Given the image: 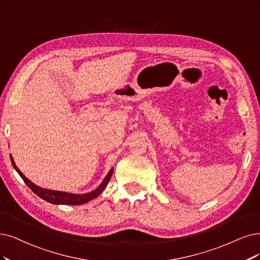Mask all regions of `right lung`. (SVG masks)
Returning a JSON list of instances; mask_svg holds the SVG:
<instances>
[{"mask_svg":"<svg viewBox=\"0 0 260 260\" xmlns=\"http://www.w3.org/2000/svg\"><path fill=\"white\" fill-rule=\"evenodd\" d=\"M11 160H12V164H13L15 170L18 172L19 176L22 178V180L24 181V183L28 187H30L37 196H40L42 199L48 201V203H50V204H53V205H72V206H76V205H82V204L88 203V201L98 197L102 193V191L105 189V187L107 186L108 182H109V180L112 176V172H113V168H111L107 174V176H106L105 179L103 180L102 183L98 187H96L94 190L90 191V193L72 194V193H66V191L43 188L41 186L34 184L32 181L28 180L22 174V172L19 170V168L15 164L14 158H13L12 155H11Z\"/></svg>","mask_w":260,"mask_h":260,"instance_id":"1","label":"right lung"}]
</instances>
